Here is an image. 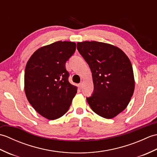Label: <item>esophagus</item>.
<instances>
[{"instance_id":"obj_1","label":"esophagus","mask_w":157,"mask_h":157,"mask_svg":"<svg viewBox=\"0 0 157 157\" xmlns=\"http://www.w3.org/2000/svg\"><path fill=\"white\" fill-rule=\"evenodd\" d=\"M83 84H84V82H81L80 83H79V88H82L83 87Z\"/></svg>"}]
</instances>
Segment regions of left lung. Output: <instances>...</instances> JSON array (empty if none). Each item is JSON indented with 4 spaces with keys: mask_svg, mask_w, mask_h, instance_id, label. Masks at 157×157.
Returning <instances> with one entry per match:
<instances>
[{
    "mask_svg": "<svg viewBox=\"0 0 157 157\" xmlns=\"http://www.w3.org/2000/svg\"><path fill=\"white\" fill-rule=\"evenodd\" d=\"M77 48L92 73L94 92L86 98L90 106L102 117H115L127 107L134 94V76L129 58L106 43L78 42Z\"/></svg>",
    "mask_w": 157,
    "mask_h": 157,
    "instance_id": "obj_1",
    "label": "left lung"
}]
</instances>
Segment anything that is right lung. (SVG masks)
Masks as SVG:
<instances>
[{"label": "right lung", "instance_id": "1", "mask_svg": "<svg viewBox=\"0 0 157 157\" xmlns=\"http://www.w3.org/2000/svg\"><path fill=\"white\" fill-rule=\"evenodd\" d=\"M73 42L58 41L34 52L25 69V92L40 115L54 120L68 111L75 96L76 86L68 80L65 63L75 51Z\"/></svg>", "mask_w": 157, "mask_h": 157}]
</instances>
